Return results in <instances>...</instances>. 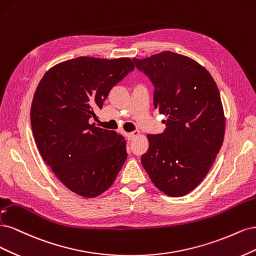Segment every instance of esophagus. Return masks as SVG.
I'll return each instance as SVG.
<instances>
[{"instance_id": "34e87169", "label": "esophagus", "mask_w": 256, "mask_h": 256, "mask_svg": "<svg viewBox=\"0 0 256 256\" xmlns=\"http://www.w3.org/2000/svg\"><path fill=\"white\" fill-rule=\"evenodd\" d=\"M137 135H138L137 132H130V133H126V136L128 137V140L134 139Z\"/></svg>"}]
</instances>
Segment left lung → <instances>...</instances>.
<instances>
[{"label": "left lung", "mask_w": 256, "mask_h": 256, "mask_svg": "<svg viewBox=\"0 0 256 256\" xmlns=\"http://www.w3.org/2000/svg\"><path fill=\"white\" fill-rule=\"evenodd\" d=\"M133 62L151 80L155 108L167 117L162 134L148 135L142 164L160 192L185 196L208 174L224 142L218 87L208 70L184 55L166 51Z\"/></svg>", "instance_id": "1"}]
</instances>
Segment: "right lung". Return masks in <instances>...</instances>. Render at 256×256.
<instances>
[{"label":"right lung","mask_w":256,"mask_h":256,"mask_svg":"<svg viewBox=\"0 0 256 256\" xmlns=\"http://www.w3.org/2000/svg\"><path fill=\"white\" fill-rule=\"evenodd\" d=\"M134 68L126 57L82 56L54 66L37 86L30 108L37 148L57 178L80 196L106 192L126 162L123 136L90 124L89 119Z\"/></svg>","instance_id":"1"}]
</instances>
